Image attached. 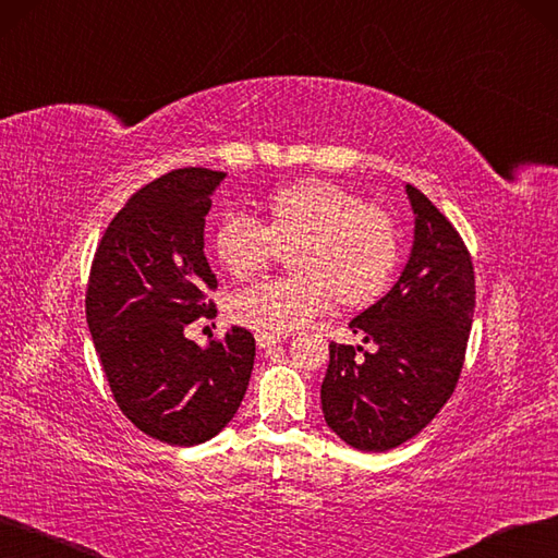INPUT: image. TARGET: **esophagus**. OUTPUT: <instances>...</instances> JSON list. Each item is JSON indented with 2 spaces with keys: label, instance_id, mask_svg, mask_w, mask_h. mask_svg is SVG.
Listing matches in <instances>:
<instances>
[{
  "label": "esophagus",
  "instance_id": "1",
  "mask_svg": "<svg viewBox=\"0 0 558 558\" xmlns=\"http://www.w3.org/2000/svg\"><path fill=\"white\" fill-rule=\"evenodd\" d=\"M286 337H281V333H267V331H258L256 333V345L258 348H272V345H277V343H281Z\"/></svg>",
  "mask_w": 558,
  "mask_h": 558
}]
</instances>
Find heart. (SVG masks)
Instances as JSON below:
<instances>
[{"instance_id":"obj_1","label":"heart","mask_w":558,"mask_h":558,"mask_svg":"<svg viewBox=\"0 0 558 558\" xmlns=\"http://www.w3.org/2000/svg\"><path fill=\"white\" fill-rule=\"evenodd\" d=\"M219 263L238 277L263 272L291 250L295 275L244 288L231 302L235 323L267 333L295 331L337 300L362 308L383 298L400 260L391 215L327 181H302L265 198L263 219L233 213L213 233Z\"/></svg>"}]
</instances>
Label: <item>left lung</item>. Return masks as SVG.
Here are the masks:
<instances>
[{
  "label": "left lung",
  "instance_id": "left-lung-1",
  "mask_svg": "<svg viewBox=\"0 0 558 558\" xmlns=\"http://www.w3.org/2000/svg\"><path fill=\"white\" fill-rule=\"evenodd\" d=\"M405 192L414 210L410 260L391 291L350 320L375 348L331 341L320 389L327 426L373 453L418 435L451 398L476 306L474 263L460 233L421 190Z\"/></svg>",
  "mask_w": 558,
  "mask_h": 558
}]
</instances>
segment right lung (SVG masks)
Masks as SVG:
<instances>
[{
  "label": "right lung",
  "mask_w": 558,
  "mask_h": 558,
  "mask_svg": "<svg viewBox=\"0 0 558 558\" xmlns=\"http://www.w3.org/2000/svg\"><path fill=\"white\" fill-rule=\"evenodd\" d=\"M225 175L173 169L132 194L109 221L86 286V323L111 396L142 433L171 447L225 428L254 368L250 329L231 327L208 348L185 339L190 323L217 316L204 227Z\"/></svg>",
  "instance_id": "right-lung-1"
}]
</instances>
